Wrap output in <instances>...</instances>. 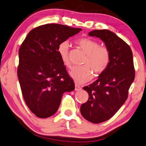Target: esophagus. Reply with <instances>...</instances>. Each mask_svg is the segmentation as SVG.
I'll return each mask as SVG.
<instances>
[{
  "mask_svg": "<svg viewBox=\"0 0 146 146\" xmlns=\"http://www.w3.org/2000/svg\"><path fill=\"white\" fill-rule=\"evenodd\" d=\"M82 90V87H80L79 86H78V85H76L75 86V91H80Z\"/></svg>",
  "mask_w": 146,
  "mask_h": 146,
  "instance_id": "1",
  "label": "esophagus"
}]
</instances>
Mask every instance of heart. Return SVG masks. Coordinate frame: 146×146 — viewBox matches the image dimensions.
I'll return each mask as SVG.
<instances>
[{"mask_svg": "<svg viewBox=\"0 0 146 146\" xmlns=\"http://www.w3.org/2000/svg\"><path fill=\"white\" fill-rule=\"evenodd\" d=\"M84 52L87 55L84 66L73 67L69 74L78 84H84L93 77V72L100 74L106 70L110 61V53L106 47L100 46V44L95 40L82 38L76 41ZM58 53L62 63L67 67L70 66L68 58L69 43L67 41L60 43L57 48Z\"/></svg>", "mask_w": 146, "mask_h": 146, "instance_id": "b5f03b06", "label": "heart"}]
</instances>
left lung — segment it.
<instances>
[{
    "label": "left lung",
    "mask_w": 146,
    "mask_h": 146,
    "mask_svg": "<svg viewBox=\"0 0 146 146\" xmlns=\"http://www.w3.org/2000/svg\"><path fill=\"white\" fill-rule=\"evenodd\" d=\"M89 36L99 38L110 53L106 70L95 82L84 87L89 98L80 107L81 114L86 120L100 123L110 119L126 101L135 71L131 48L115 33L106 29L95 30Z\"/></svg>",
    "instance_id": "left-lung-1"
}]
</instances>
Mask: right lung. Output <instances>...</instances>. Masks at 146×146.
Masks as SVG:
<instances>
[{
	"mask_svg": "<svg viewBox=\"0 0 146 146\" xmlns=\"http://www.w3.org/2000/svg\"><path fill=\"white\" fill-rule=\"evenodd\" d=\"M81 31L60 24L44 25L31 31L20 46L19 82L25 102L37 117L53 115L63 93L74 90L57 48Z\"/></svg>",
	"mask_w": 146,
	"mask_h": 146,
	"instance_id": "1",
	"label": "right lung"
}]
</instances>
